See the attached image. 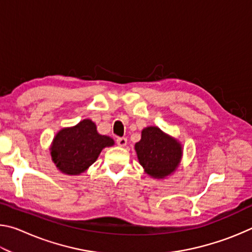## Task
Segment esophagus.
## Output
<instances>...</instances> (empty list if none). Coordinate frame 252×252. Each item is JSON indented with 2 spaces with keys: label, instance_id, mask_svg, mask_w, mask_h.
<instances>
[{
  "label": "esophagus",
  "instance_id": "1",
  "mask_svg": "<svg viewBox=\"0 0 252 252\" xmlns=\"http://www.w3.org/2000/svg\"><path fill=\"white\" fill-rule=\"evenodd\" d=\"M126 143H127L126 138H118L117 139V144L119 147H125V146H126Z\"/></svg>",
  "mask_w": 252,
  "mask_h": 252
}]
</instances>
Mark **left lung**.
<instances>
[{"instance_id":"1","label":"left lung","mask_w":252,"mask_h":252,"mask_svg":"<svg viewBox=\"0 0 252 252\" xmlns=\"http://www.w3.org/2000/svg\"><path fill=\"white\" fill-rule=\"evenodd\" d=\"M134 149L144 171L155 179H164L173 173L182 158L181 143L158 126L144 127Z\"/></svg>"}]
</instances>
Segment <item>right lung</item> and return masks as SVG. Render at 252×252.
Instances as JSON below:
<instances>
[{
    "label": "right lung",
    "mask_w": 252,
    "mask_h": 252,
    "mask_svg": "<svg viewBox=\"0 0 252 252\" xmlns=\"http://www.w3.org/2000/svg\"><path fill=\"white\" fill-rule=\"evenodd\" d=\"M113 139L102 135L90 119L71 127L60 130L51 144V157L57 168L69 176H79L91 164L106 147H112Z\"/></svg>",
    "instance_id": "1"
}]
</instances>
